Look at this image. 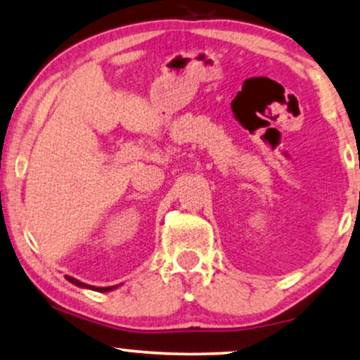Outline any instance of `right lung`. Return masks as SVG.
<instances>
[{
  "instance_id": "add662e5",
  "label": "right lung",
  "mask_w": 360,
  "mask_h": 360,
  "mask_svg": "<svg viewBox=\"0 0 360 360\" xmlns=\"http://www.w3.org/2000/svg\"><path fill=\"white\" fill-rule=\"evenodd\" d=\"M65 280L70 281L72 285L79 286V288H87V290H94V291H100V293H107V291H112V290H115V288H118V285H115V286H105V288H102V286H92V285L82 283V281H79V280H77V278L69 276V275H65Z\"/></svg>"
}]
</instances>
